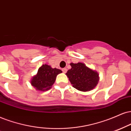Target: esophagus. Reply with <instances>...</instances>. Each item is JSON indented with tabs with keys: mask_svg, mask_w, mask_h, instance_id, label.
<instances>
[{
	"mask_svg": "<svg viewBox=\"0 0 131 131\" xmlns=\"http://www.w3.org/2000/svg\"><path fill=\"white\" fill-rule=\"evenodd\" d=\"M62 71L64 72V73H66L67 71V68H63L62 69Z\"/></svg>",
	"mask_w": 131,
	"mask_h": 131,
	"instance_id": "1",
	"label": "esophagus"
}]
</instances>
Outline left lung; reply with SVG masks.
Masks as SVG:
<instances>
[{"instance_id": "left-lung-1", "label": "left lung", "mask_w": 131, "mask_h": 131, "mask_svg": "<svg viewBox=\"0 0 131 131\" xmlns=\"http://www.w3.org/2000/svg\"><path fill=\"white\" fill-rule=\"evenodd\" d=\"M71 68L68 71L66 75L69 78L72 86L78 90L86 92L92 90L96 86L100 81L99 74L83 63H71Z\"/></svg>"}]
</instances>
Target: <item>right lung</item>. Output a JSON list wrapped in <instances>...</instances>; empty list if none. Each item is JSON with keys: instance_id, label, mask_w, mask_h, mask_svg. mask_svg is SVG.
<instances>
[{"instance_id": "obj_1", "label": "right lung", "mask_w": 131, "mask_h": 131, "mask_svg": "<svg viewBox=\"0 0 131 131\" xmlns=\"http://www.w3.org/2000/svg\"><path fill=\"white\" fill-rule=\"evenodd\" d=\"M62 72L61 70L52 68L50 66L42 64L30 81V83L38 91H46L50 90L56 81V77Z\"/></svg>"}]
</instances>
